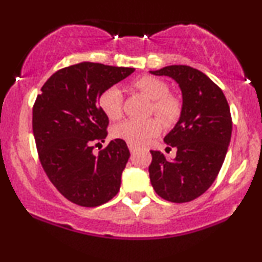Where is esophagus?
<instances>
[{"mask_svg":"<svg viewBox=\"0 0 262 262\" xmlns=\"http://www.w3.org/2000/svg\"><path fill=\"white\" fill-rule=\"evenodd\" d=\"M128 147H129V150H130V152H134V151H135V146H133V145L129 144Z\"/></svg>","mask_w":262,"mask_h":262,"instance_id":"34e87169","label":"esophagus"}]
</instances>
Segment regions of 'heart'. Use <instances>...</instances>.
<instances>
[{"label":"heart","mask_w":262,"mask_h":262,"mask_svg":"<svg viewBox=\"0 0 262 262\" xmlns=\"http://www.w3.org/2000/svg\"><path fill=\"white\" fill-rule=\"evenodd\" d=\"M132 88L140 91L151 100L150 113H154L166 127L176 124L181 118L183 105L177 95L168 93L166 81L151 75H141L132 81ZM101 111L111 121H117L123 113V94L117 86H110L99 96ZM158 119V120H159ZM155 117L146 119H127L112 129L116 139L127 141L133 146H140L161 130V123Z\"/></svg>","instance_id":"b5f03b06"}]
</instances>
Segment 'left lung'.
I'll list each match as a JSON object with an SVG mask.
<instances>
[{
  "label": "left lung",
  "mask_w": 262,
  "mask_h": 262,
  "mask_svg": "<svg viewBox=\"0 0 262 262\" xmlns=\"http://www.w3.org/2000/svg\"><path fill=\"white\" fill-rule=\"evenodd\" d=\"M151 73L177 81L183 110L165 137V143L177 149L176 159L167 161L160 151H150V181L162 199L188 203L203 195L219 176L231 141V110L221 88L198 69L174 64Z\"/></svg>",
  "instance_id": "1"
}]
</instances>
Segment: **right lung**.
I'll return each mask as SVG.
<instances>
[{"mask_svg": "<svg viewBox=\"0 0 262 262\" xmlns=\"http://www.w3.org/2000/svg\"><path fill=\"white\" fill-rule=\"evenodd\" d=\"M134 68L83 62L62 68L41 88L33 106V133L43 171L66 199L95 207L117 195L129 152L124 140H105L108 118L97 100Z\"/></svg>", "mask_w": 262, "mask_h": 262, "instance_id": "1", "label": "right lung"}]
</instances>
